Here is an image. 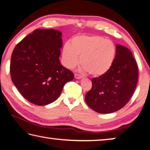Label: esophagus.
I'll use <instances>...</instances> for the list:
<instances>
[{
	"label": "esophagus",
	"instance_id": "1",
	"mask_svg": "<svg viewBox=\"0 0 150 150\" xmlns=\"http://www.w3.org/2000/svg\"><path fill=\"white\" fill-rule=\"evenodd\" d=\"M75 78L76 79H81L83 78V76L79 75V74H77V73H76V74H75Z\"/></svg>",
	"mask_w": 150,
	"mask_h": 150
}]
</instances>
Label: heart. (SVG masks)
<instances>
[{"instance_id":"heart-1","label":"heart","mask_w":150,"mask_h":150,"mask_svg":"<svg viewBox=\"0 0 150 150\" xmlns=\"http://www.w3.org/2000/svg\"><path fill=\"white\" fill-rule=\"evenodd\" d=\"M116 55L112 41L98 35L80 36L73 38L71 45L66 44L62 51L64 65L73 68L79 63L83 69L93 77L105 74L112 67Z\"/></svg>"}]
</instances>
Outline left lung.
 <instances>
[{"instance_id": "1", "label": "left lung", "mask_w": 150, "mask_h": 150, "mask_svg": "<svg viewBox=\"0 0 150 150\" xmlns=\"http://www.w3.org/2000/svg\"><path fill=\"white\" fill-rule=\"evenodd\" d=\"M112 67L105 74L92 79V86L85 101L96 112L112 113L127 103L136 88L139 77L137 62L129 49L116 45Z\"/></svg>"}]
</instances>
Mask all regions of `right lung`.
Here are the masks:
<instances>
[{"instance_id": "right-lung-1", "label": "right lung", "mask_w": 150, "mask_h": 150, "mask_svg": "<svg viewBox=\"0 0 150 150\" xmlns=\"http://www.w3.org/2000/svg\"><path fill=\"white\" fill-rule=\"evenodd\" d=\"M61 35L54 29H36L17 43L11 54V81L32 103L42 106L54 102L74 78L60 62Z\"/></svg>"}]
</instances>
